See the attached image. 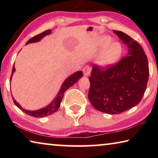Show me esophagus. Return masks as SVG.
Segmentation results:
<instances>
[{"label":"esophagus","mask_w":158,"mask_h":158,"mask_svg":"<svg viewBox=\"0 0 158 158\" xmlns=\"http://www.w3.org/2000/svg\"><path fill=\"white\" fill-rule=\"evenodd\" d=\"M90 72H91V68H90V66H85L83 69V73H84V75L85 77H88L90 75Z\"/></svg>","instance_id":"esophagus-1"}]
</instances>
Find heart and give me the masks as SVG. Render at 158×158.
Returning <instances> with one entry per match:
<instances>
[{
    "instance_id": "1",
    "label": "heart",
    "mask_w": 158,
    "mask_h": 158,
    "mask_svg": "<svg viewBox=\"0 0 158 158\" xmlns=\"http://www.w3.org/2000/svg\"><path fill=\"white\" fill-rule=\"evenodd\" d=\"M112 39L109 37H106L103 40L104 48H107L104 52L100 58V63L102 65L108 67L113 65L118 60L122 53L121 46L118 43H113Z\"/></svg>"
}]
</instances>
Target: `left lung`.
Returning a JSON list of instances; mask_svg holds the SVG:
<instances>
[{
  "mask_svg": "<svg viewBox=\"0 0 158 158\" xmlns=\"http://www.w3.org/2000/svg\"><path fill=\"white\" fill-rule=\"evenodd\" d=\"M127 48V56L114 65L93 66L89 77V100L97 110L109 114L137 105L146 90L148 59L142 47L123 32L114 31Z\"/></svg>",
  "mask_w": 158,
  "mask_h": 158,
  "instance_id": "obj_1",
  "label": "left lung"
}]
</instances>
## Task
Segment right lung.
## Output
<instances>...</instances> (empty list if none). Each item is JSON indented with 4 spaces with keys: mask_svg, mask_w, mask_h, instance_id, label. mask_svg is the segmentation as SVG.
<instances>
[{
    "mask_svg": "<svg viewBox=\"0 0 158 158\" xmlns=\"http://www.w3.org/2000/svg\"><path fill=\"white\" fill-rule=\"evenodd\" d=\"M51 31H52L51 30H47L44 32H42V33L40 34L37 35L33 37L32 38L29 40L27 42H26V44L40 41L42 37H44L45 35H49L51 33ZM15 71V64H14V66H13L12 71V75H11V78H10V81H11L12 76ZM82 76H83L82 72L78 71L77 72V73H74L73 74H72V75H70L69 77H68V78L65 79V81L63 82L62 86L60 88V90H59L57 96L56 97L54 100H53L52 102L48 106H45V107L42 109H38V110H36V111L26 110V109H24L21 107V106L19 105V104L17 103V102L15 100V99L13 98V97H12V100L14 101V103L15 104L16 106H18L21 111H23L24 113L29 115V116H31L33 117H38V118L47 116H49V115L53 114L54 112H56L58 110V109L59 108L60 105V102L63 98L64 93H65L69 87H71L72 85H73L74 84H75V83L78 81V80L81 78Z\"/></svg>",
    "mask_w": 158,
    "mask_h": 158,
    "instance_id": "1",
    "label": "right lung"
}]
</instances>
